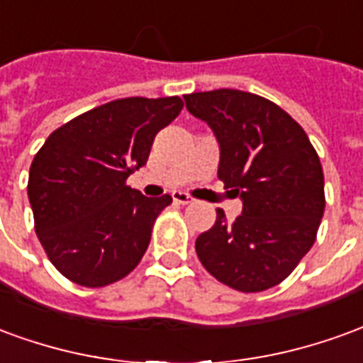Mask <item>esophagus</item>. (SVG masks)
Instances as JSON below:
<instances>
[{"mask_svg":"<svg viewBox=\"0 0 363 363\" xmlns=\"http://www.w3.org/2000/svg\"><path fill=\"white\" fill-rule=\"evenodd\" d=\"M173 200L177 202V204H182V206L192 204V202H194L190 194H186V192H181V190H179V192H173Z\"/></svg>","mask_w":363,"mask_h":363,"instance_id":"obj_1","label":"esophagus"}]
</instances>
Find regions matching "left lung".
<instances>
[{
	"mask_svg": "<svg viewBox=\"0 0 363 363\" xmlns=\"http://www.w3.org/2000/svg\"><path fill=\"white\" fill-rule=\"evenodd\" d=\"M220 142L218 177L243 200V213L196 239V255L216 280L237 291H264L294 272L317 239L325 177L305 130L288 112L247 91L184 95Z\"/></svg>",
	"mask_w": 363,
	"mask_h": 363,
	"instance_id": "left-lung-1",
	"label": "left lung"
}]
</instances>
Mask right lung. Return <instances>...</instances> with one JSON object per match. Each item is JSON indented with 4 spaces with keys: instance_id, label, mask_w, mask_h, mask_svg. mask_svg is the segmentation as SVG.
<instances>
[{
    "instance_id": "right-lung-1",
    "label": "right lung",
    "mask_w": 363,
    "mask_h": 363,
    "mask_svg": "<svg viewBox=\"0 0 363 363\" xmlns=\"http://www.w3.org/2000/svg\"><path fill=\"white\" fill-rule=\"evenodd\" d=\"M182 106L181 96L116 99L54 130L38 150L27 184L35 231L67 280L103 288L140 264L173 198H145L126 179Z\"/></svg>"
}]
</instances>
